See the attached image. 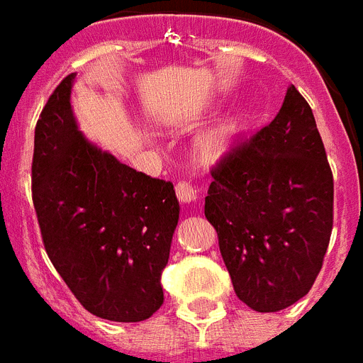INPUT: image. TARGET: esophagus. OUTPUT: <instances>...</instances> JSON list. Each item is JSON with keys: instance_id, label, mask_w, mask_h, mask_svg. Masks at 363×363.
<instances>
[{"instance_id": "esophagus-1", "label": "esophagus", "mask_w": 363, "mask_h": 363, "mask_svg": "<svg viewBox=\"0 0 363 363\" xmlns=\"http://www.w3.org/2000/svg\"><path fill=\"white\" fill-rule=\"evenodd\" d=\"M175 194H177V199L181 203H194L197 199V188L188 181H179L175 184Z\"/></svg>"}]
</instances>
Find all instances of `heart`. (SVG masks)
Instances as JSON below:
<instances>
[{"mask_svg": "<svg viewBox=\"0 0 363 363\" xmlns=\"http://www.w3.org/2000/svg\"><path fill=\"white\" fill-rule=\"evenodd\" d=\"M242 128V115H229L225 119L218 121L216 125L208 126L196 141V152L199 160L216 162L223 158L235 147Z\"/></svg>", "mask_w": 363, "mask_h": 363, "instance_id": "1", "label": "heart"}]
</instances>
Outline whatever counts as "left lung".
Masks as SVG:
<instances>
[{
	"mask_svg": "<svg viewBox=\"0 0 363 363\" xmlns=\"http://www.w3.org/2000/svg\"><path fill=\"white\" fill-rule=\"evenodd\" d=\"M205 216L235 293L261 313L309 293L334 225V177L313 111L291 85L278 115L212 166Z\"/></svg>",
	"mask_w": 363,
	"mask_h": 363,
	"instance_id": "obj_1",
	"label": "left lung"
}]
</instances>
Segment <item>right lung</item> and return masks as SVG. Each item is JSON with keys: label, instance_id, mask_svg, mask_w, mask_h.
I'll use <instances>...</instances> for the list:
<instances>
[{"label": "right lung", "instance_id": "right-lung-1", "mask_svg": "<svg viewBox=\"0 0 363 363\" xmlns=\"http://www.w3.org/2000/svg\"><path fill=\"white\" fill-rule=\"evenodd\" d=\"M74 74L35 126L31 191L44 250L89 313L140 323L164 304L160 276L179 222L169 181L121 164L85 140L70 108Z\"/></svg>", "mask_w": 363, "mask_h": 363}]
</instances>
